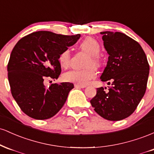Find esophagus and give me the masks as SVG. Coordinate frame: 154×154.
I'll use <instances>...</instances> for the list:
<instances>
[{
	"instance_id": "34e87169",
	"label": "esophagus",
	"mask_w": 154,
	"mask_h": 154,
	"mask_svg": "<svg viewBox=\"0 0 154 154\" xmlns=\"http://www.w3.org/2000/svg\"><path fill=\"white\" fill-rule=\"evenodd\" d=\"M75 87L76 88H85L86 87V85H78V84H75Z\"/></svg>"
}]
</instances>
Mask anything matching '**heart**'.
<instances>
[{
  "instance_id": "b5f03b06",
  "label": "heart",
  "mask_w": 154,
  "mask_h": 154,
  "mask_svg": "<svg viewBox=\"0 0 154 154\" xmlns=\"http://www.w3.org/2000/svg\"><path fill=\"white\" fill-rule=\"evenodd\" d=\"M79 48L89 55L85 63V66L87 67L83 69H72L66 72L63 74V79L66 82L85 85L96 77L97 72L94 66L100 67L101 65V59L98 56L100 51V46L96 40L88 37L82 40L79 45ZM59 62L63 68H67L69 66L71 62L69 51L64 50L59 54Z\"/></svg>"
}]
</instances>
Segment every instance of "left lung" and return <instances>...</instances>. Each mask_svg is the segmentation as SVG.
I'll use <instances>...</instances> for the list:
<instances>
[{"label":"left lung","instance_id":"left-lung-1","mask_svg":"<svg viewBox=\"0 0 154 154\" xmlns=\"http://www.w3.org/2000/svg\"><path fill=\"white\" fill-rule=\"evenodd\" d=\"M100 34L109 55L100 79L111 86L108 92L103 87L97 88L91 103L104 119L119 121L131 115L143 97L149 64L140 45L128 35L109 31Z\"/></svg>","mask_w":154,"mask_h":154}]
</instances>
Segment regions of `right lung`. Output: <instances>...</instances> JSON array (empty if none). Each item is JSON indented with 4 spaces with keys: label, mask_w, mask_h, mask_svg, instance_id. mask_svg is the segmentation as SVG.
<instances>
[{
    "label": "right lung",
    "mask_w": 154,
    "mask_h": 154,
    "mask_svg": "<svg viewBox=\"0 0 154 154\" xmlns=\"http://www.w3.org/2000/svg\"><path fill=\"white\" fill-rule=\"evenodd\" d=\"M79 37L38 31L15 45L7 66L8 79L12 96L29 117L49 119L63 107L74 85L54 83L46 88L45 80L58 79L61 72L59 54L77 43Z\"/></svg>",
    "instance_id": "right-lung-1"
}]
</instances>
